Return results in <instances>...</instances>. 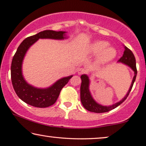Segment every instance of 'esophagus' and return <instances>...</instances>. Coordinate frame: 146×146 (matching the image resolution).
<instances>
[{
	"mask_svg": "<svg viewBox=\"0 0 146 146\" xmlns=\"http://www.w3.org/2000/svg\"><path fill=\"white\" fill-rule=\"evenodd\" d=\"M77 72L79 75H82V74H84L87 72V71L84 68H79L77 70Z\"/></svg>",
	"mask_w": 146,
	"mask_h": 146,
	"instance_id": "1",
	"label": "esophagus"
}]
</instances>
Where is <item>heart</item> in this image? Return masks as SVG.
<instances>
[{
  "label": "heart",
  "instance_id": "1",
  "mask_svg": "<svg viewBox=\"0 0 146 146\" xmlns=\"http://www.w3.org/2000/svg\"><path fill=\"white\" fill-rule=\"evenodd\" d=\"M91 52L94 55L99 54L97 60L100 63L112 61L116 56L117 52L114 48L109 46V43L104 40H97L91 46Z\"/></svg>",
  "mask_w": 146,
  "mask_h": 146
}]
</instances>
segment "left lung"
<instances>
[{
  "label": "left lung",
  "mask_w": 146,
  "mask_h": 146,
  "mask_svg": "<svg viewBox=\"0 0 146 146\" xmlns=\"http://www.w3.org/2000/svg\"><path fill=\"white\" fill-rule=\"evenodd\" d=\"M119 62H122L124 64H126L128 66H130L132 70L134 71V77L133 78L132 85L130 86V89L128 92V93L126 95V96L119 101L117 103L113 104V105L110 106H102L100 104L96 103L94 101V99L92 98L89 90V77L86 75H81V80L82 83L81 85V100L83 104L84 108L90 112H96V113H102V112H106L108 111H110L112 109H114L117 106H118L120 104L122 103L128 97L130 92L132 89L133 85L136 78L137 75V69H136V63H135V59L134 57V53H132L130 49H128L126 46H124V54L122 57L119 59Z\"/></svg>",
  "instance_id": "obj_1"
}]
</instances>
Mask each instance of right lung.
Listing matches in <instances>:
<instances>
[{
  "instance_id": "obj_1",
  "label": "right lung",
  "mask_w": 146,
  "mask_h": 146,
  "mask_svg": "<svg viewBox=\"0 0 146 146\" xmlns=\"http://www.w3.org/2000/svg\"><path fill=\"white\" fill-rule=\"evenodd\" d=\"M65 32L44 30L34 36L28 37L17 49L12 58L11 64V80L16 94L22 100L30 105L38 108H46L56 102L63 87L68 83L73 75L59 79L48 89H37L28 84L22 74V63L26 52L32 45L40 38L62 40Z\"/></svg>"
}]
</instances>
